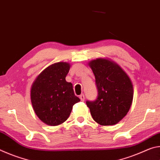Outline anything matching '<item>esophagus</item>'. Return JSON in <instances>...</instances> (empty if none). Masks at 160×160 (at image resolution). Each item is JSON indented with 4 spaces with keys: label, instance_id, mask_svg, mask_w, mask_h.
I'll list each match as a JSON object with an SVG mask.
<instances>
[{
    "label": "esophagus",
    "instance_id": "1",
    "mask_svg": "<svg viewBox=\"0 0 160 160\" xmlns=\"http://www.w3.org/2000/svg\"><path fill=\"white\" fill-rule=\"evenodd\" d=\"M79 97H80L81 101H84V100H85V95H84L83 94H81V95H80Z\"/></svg>",
    "mask_w": 160,
    "mask_h": 160
}]
</instances>
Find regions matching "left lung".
<instances>
[{
	"mask_svg": "<svg viewBox=\"0 0 160 160\" xmlns=\"http://www.w3.org/2000/svg\"><path fill=\"white\" fill-rule=\"evenodd\" d=\"M89 66L95 77L98 96L94 101H87V106L97 123L114 125L131 108L133 98L131 80L117 63L109 59L97 58Z\"/></svg>",
	"mask_w": 160,
	"mask_h": 160,
	"instance_id": "1",
	"label": "left lung"
}]
</instances>
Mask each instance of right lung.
<instances>
[{
	"mask_svg": "<svg viewBox=\"0 0 160 160\" xmlns=\"http://www.w3.org/2000/svg\"><path fill=\"white\" fill-rule=\"evenodd\" d=\"M70 64L58 62L38 75L31 88L32 107L39 118L48 126H58L67 120L72 106L80 99L75 95L72 83L66 77Z\"/></svg>",
	"mask_w": 160,
	"mask_h": 160,
	"instance_id": "1",
	"label": "right lung"
}]
</instances>
